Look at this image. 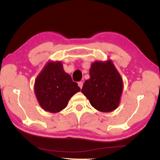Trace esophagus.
Masks as SVG:
<instances>
[{"mask_svg":"<svg viewBox=\"0 0 160 160\" xmlns=\"http://www.w3.org/2000/svg\"><path fill=\"white\" fill-rule=\"evenodd\" d=\"M78 85H79V87L80 88H82V85H83V82H82V81H80V82H78Z\"/></svg>","mask_w":160,"mask_h":160,"instance_id":"esophagus-1","label":"esophagus"}]
</instances>
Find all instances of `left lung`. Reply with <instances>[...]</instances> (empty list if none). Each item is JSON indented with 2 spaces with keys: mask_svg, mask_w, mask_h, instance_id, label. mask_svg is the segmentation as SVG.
<instances>
[{
  "mask_svg": "<svg viewBox=\"0 0 160 160\" xmlns=\"http://www.w3.org/2000/svg\"><path fill=\"white\" fill-rule=\"evenodd\" d=\"M81 91L96 109L113 111L120 103L122 78L112 62H96L90 69V79L85 81Z\"/></svg>",
  "mask_w": 160,
  "mask_h": 160,
  "instance_id": "1",
  "label": "left lung"
}]
</instances>
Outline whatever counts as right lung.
Here are the masks:
<instances>
[{"instance_id":"right-lung-1","label":"right lung","mask_w":160,"mask_h":160,"mask_svg":"<svg viewBox=\"0 0 160 160\" xmlns=\"http://www.w3.org/2000/svg\"><path fill=\"white\" fill-rule=\"evenodd\" d=\"M80 91L78 83L65 72L61 62L48 63L35 83V93L40 105L52 113L64 109L72 96Z\"/></svg>"}]
</instances>
